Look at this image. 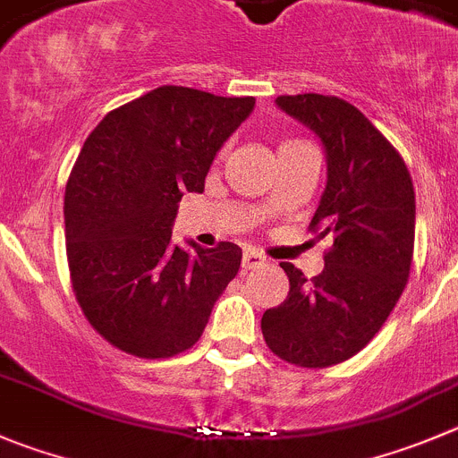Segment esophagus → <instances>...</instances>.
I'll use <instances>...</instances> for the list:
<instances>
[{"label":"esophagus","instance_id":"esophagus-1","mask_svg":"<svg viewBox=\"0 0 458 458\" xmlns=\"http://www.w3.org/2000/svg\"><path fill=\"white\" fill-rule=\"evenodd\" d=\"M260 265H265V256H260L254 250H245V254H242V269H256Z\"/></svg>","mask_w":458,"mask_h":458}]
</instances>
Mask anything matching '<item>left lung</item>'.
Here are the masks:
<instances>
[{
    "label": "left lung",
    "instance_id": "left-lung-1",
    "mask_svg": "<svg viewBox=\"0 0 458 458\" xmlns=\"http://www.w3.org/2000/svg\"><path fill=\"white\" fill-rule=\"evenodd\" d=\"M276 106L321 139L328 182L310 232L333 238L324 272L308 281L281 263L287 299L260 319L274 355L324 369L362 351L398 303L409 278L416 195L403 157L385 134L337 96H278Z\"/></svg>",
    "mask_w": 458,
    "mask_h": 458
}]
</instances>
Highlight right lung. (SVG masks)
<instances>
[{"label":"right lung","mask_w":458,"mask_h":458,"mask_svg":"<svg viewBox=\"0 0 458 458\" xmlns=\"http://www.w3.org/2000/svg\"><path fill=\"white\" fill-rule=\"evenodd\" d=\"M256 98L164 85L91 130L64 191L73 294L91 328L130 355L161 360L204 333L242 250L173 245L182 195L202 193L222 143Z\"/></svg>","instance_id":"1"}]
</instances>
